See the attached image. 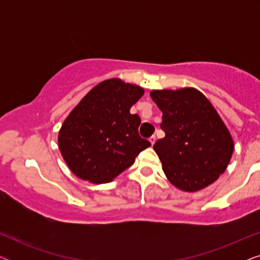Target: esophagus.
Segmentation results:
<instances>
[{
  "label": "esophagus",
  "instance_id": "1",
  "mask_svg": "<svg viewBox=\"0 0 260 260\" xmlns=\"http://www.w3.org/2000/svg\"><path fill=\"white\" fill-rule=\"evenodd\" d=\"M149 142H150L151 145H154L155 142H156V137L155 136H151L150 138H149Z\"/></svg>",
  "mask_w": 260,
  "mask_h": 260
}]
</instances>
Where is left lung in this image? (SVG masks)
Segmentation results:
<instances>
[{"label":"left lung","instance_id":"8db88e82","mask_svg":"<svg viewBox=\"0 0 260 260\" xmlns=\"http://www.w3.org/2000/svg\"><path fill=\"white\" fill-rule=\"evenodd\" d=\"M166 136L154 144L167 179L177 189L198 191L225 172L234 142L207 97L194 87L154 90Z\"/></svg>","mask_w":260,"mask_h":260}]
</instances>
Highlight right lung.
<instances>
[{
	"label": "right lung",
	"mask_w": 260,
	"mask_h": 260,
	"mask_svg": "<svg viewBox=\"0 0 260 260\" xmlns=\"http://www.w3.org/2000/svg\"><path fill=\"white\" fill-rule=\"evenodd\" d=\"M144 90L112 78L92 88L59 130L63 161L74 175L91 183H108L134 165L150 142L138 135L141 118L130 109Z\"/></svg>",
	"instance_id": "obj_1"
}]
</instances>
